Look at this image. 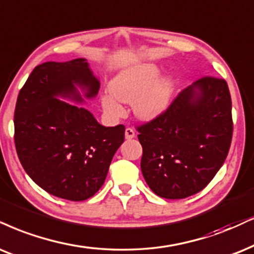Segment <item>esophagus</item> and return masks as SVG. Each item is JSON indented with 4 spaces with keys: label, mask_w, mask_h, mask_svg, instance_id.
Segmentation results:
<instances>
[{
    "label": "esophagus",
    "mask_w": 254,
    "mask_h": 254,
    "mask_svg": "<svg viewBox=\"0 0 254 254\" xmlns=\"http://www.w3.org/2000/svg\"><path fill=\"white\" fill-rule=\"evenodd\" d=\"M134 136H136V132H134L132 127H127V129H125V138H127V139H132Z\"/></svg>",
    "instance_id": "obj_1"
}]
</instances>
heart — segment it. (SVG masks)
<instances>
[{
    "label": "heart",
    "instance_id": "1",
    "mask_svg": "<svg viewBox=\"0 0 254 254\" xmlns=\"http://www.w3.org/2000/svg\"><path fill=\"white\" fill-rule=\"evenodd\" d=\"M159 69L153 64L125 70L115 77L109 84L110 95L102 97V105L112 117H122L124 109L116 101L133 103V111L142 120H152L168 107L172 92L170 78L156 80Z\"/></svg>",
    "mask_w": 254,
    "mask_h": 254
}]
</instances>
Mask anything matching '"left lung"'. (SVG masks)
Here are the masks:
<instances>
[{"label": "left lung", "instance_id": "obj_1", "mask_svg": "<svg viewBox=\"0 0 254 254\" xmlns=\"http://www.w3.org/2000/svg\"><path fill=\"white\" fill-rule=\"evenodd\" d=\"M136 129L143 147L140 169L151 190L166 199L198 193L223 166L231 146L232 102L226 81L201 77Z\"/></svg>", "mask_w": 254, "mask_h": 254}]
</instances>
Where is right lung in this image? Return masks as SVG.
I'll list each match as a JSON object with an SVG mask.
<instances>
[{"instance_id":"obj_1","label":"right lung","mask_w":254,"mask_h":254,"mask_svg":"<svg viewBox=\"0 0 254 254\" xmlns=\"http://www.w3.org/2000/svg\"><path fill=\"white\" fill-rule=\"evenodd\" d=\"M75 84L94 97L99 82L85 60L46 62L33 70L15 107V146L29 177L48 193L72 201L92 197L124 142L123 124L105 127L91 112L60 101L81 102Z\"/></svg>"}]
</instances>
